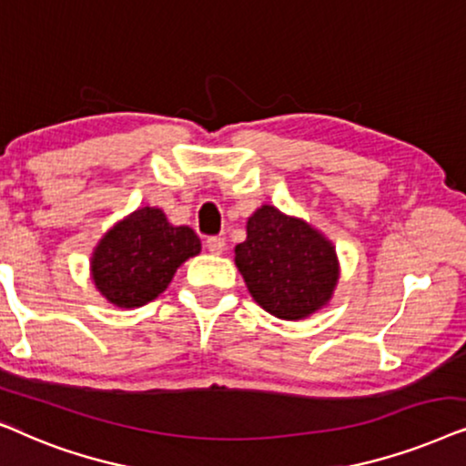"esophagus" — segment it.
<instances>
[{
  "mask_svg": "<svg viewBox=\"0 0 466 466\" xmlns=\"http://www.w3.org/2000/svg\"><path fill=\"white\" fill-rule=\"evenodd\" d=\"M207 249L210 253H215V256H219V253L226 251V238L221 237H208L207 238Z\"/></svg>",
  "mask_w": 466,
  "mask_h": 466,
  "instance_id": "obj_1",
  "label": "esophagus"
}]
</instances>
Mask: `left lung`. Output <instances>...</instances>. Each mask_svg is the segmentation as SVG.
I'll return each instance as SVG.
<instances>
[{"label":"left lung","mask_w":466,"mask_h":466,"mask_svg":"<svg viewBox=\"0 0 466 466\" xmlns=\"http://www.w3.org/2000/svg\"><path fill=\"white\" fill-rule=\"evenodd\" d=\"M234 253L253 300L279 319L296 321L319 311L339 283L330 240L270 204L249 217L247 240Z\"/></svg>","instance_id":"1"}]
</instances>
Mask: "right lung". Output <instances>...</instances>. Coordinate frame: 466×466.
Segmentation results:
<instances>
[{"label":"right lung","instance_id":"obj_1","mask_svg":"<svg viewBox=\"0 0 466 466\" xmlns=\"http://www.w3.org/2000/svg\"><path fill=\"white\" fill-rule=\"evenodd\" d=\"M200 249L194 229L172 226L161 208L142 207L99 240L91 256V279L108 302L136 309L155 300L178 266Z\"/></svg>","mask_w":466,"mask_h":466}]
</instances>
